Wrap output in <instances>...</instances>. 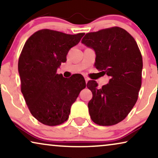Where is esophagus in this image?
Here are the masks:
<instances>
[{
	"label": "esophagus",
	"instance_id": "1",
	"mask_svg": "<svg viewBox=\"0 0 158 158\" xmlns=\"http://www.w3.org/2000/svg\"><path fill=\"white\" fill-rule=\"evenodd\" d=\"M85 83H87L88 82V81H89V79H88L87 77H85Z\"/></svg>",
	"mask_w": 158,
	"mask_h": 158
}]
</instances>
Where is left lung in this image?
Here are the masks:
<instances>
[{"instance_id":"left-lung-1","label":"left lung","mask_w":158,"mask_h":158,"mask_svg":"<svg viewBox=\"0 0 158 158\" xmlns=\"http://www.w3.org/2000/svg\"><path fill=\"white\" fill-rule=\"evenodd\" d=\"M81 42L95 51L97 70L110 77L100 89L95 81L88 82L93 94L88 104L90 118L101 126L117 124L132 109L141 88L143 63L137 42L116 27L86 34Z\"/></svg>"}]
</instances>
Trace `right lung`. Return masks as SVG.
<instances>
[{
    "label": "right lung",
    "mask_w": 158,
    "mask_h": 158,
    "mask_svg": "<svg viewBox=\"0 0 158 158\" xmlns=\"http://www.w3.org/2000/svg\"><path fill=\"white\" fill-rule=\"evenodd\" d=\"M84 34L42 29L23 46L18 64L21 93L32 116L42 124L56 126L68 120L71 106L85 88L81 75L66 78L57 74L69 50Z\"/></svg>",
    "instance_id": "add662e5"
}]
</instances>
